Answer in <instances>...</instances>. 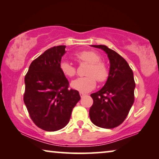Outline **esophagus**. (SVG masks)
Segmentation results:
<instances>
[{
    "mask_svg": "<svg viewBox=\"0 0 159 159\" xmlns=\"http://www.w3.org/2000/svg\"><path fill=\"white\" fill-rule=\"evenodd\" d=\"M86 95V93H83V92H80V97H84V96H85Z\"/></svg>",
    "mask_w": 159,
    "mask_h": 159,
    "instance_id": "1",
    "label": "esophagus"
}]
</instances>
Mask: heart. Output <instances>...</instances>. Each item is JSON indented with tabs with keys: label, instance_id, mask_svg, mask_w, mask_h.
Listing matches in <instances>:
<instances>
[{
	"label": "heart",
	"instance_id": "obj_1",
	"mask_svg": "<svg viewBox=\"0 0 159 159\" xmlns=\"http://www.w3.org/2000/svg\"><path fill=\"white\" fill-rule=\"evenodd\" d=\"M75 57L79 62L89 64L86 75L89 76L79 78L71 83V86L80 92H89L96 87L97 79L99 82L106 80L109 75L108 68L104 62H101V57L92 50H84L77 52ZM60 69L62 74L71 78L75 75L76 70L70 62L63 60L60 63Z\"/></svg>",
	"mask_w": 159,
	"mask_h": 159
}]
</instances>
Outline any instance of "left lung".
Wrapping results in <instances>:
<instances>
[{
    "mask_svg": "<svg viewBox=\"0 0 159 159\" xmlns=\"http://www.w3.org/2000/svg\"><path fill=\"white\" fill-rule=\"evenodd\" d=\"M91 46L107 53L110 67L106 84L91 94L93 103L89 109V117L97 126L111 129L124 122L134 103L133 72L126 60L115 51L102 44Z\"/></svg>",
    "mask_w": 159,
    "mask_h": 159,
    "instance_id": "obj_1",
    "label": "left lung"
}]
</instances>
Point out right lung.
I'll list each match as a JSON object with an SVG mask.
<instances>
[{
    "mask_svg": "<svg viewBox=\"0 0 159 159\" xmlns=\"http://www.w3.org/2000/svg\"><path fill=\"white\" fill-rule=\"evenodd\" d=\"M66 46L48 49L33 60L25 75L24 102L34 123L45 131H57L70 121L79 92L68 89L69 82L60 69Z\"/></svg>",
    "mask_w": 159,
    "mask_h": 159,
    "instance_id": "add662e5",
    "label": "right lung"
}]
</instances>
